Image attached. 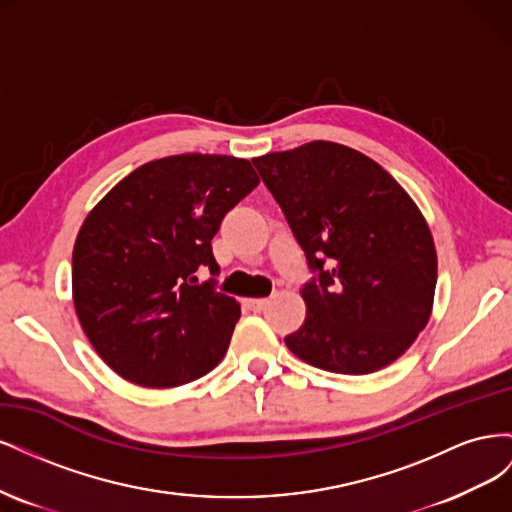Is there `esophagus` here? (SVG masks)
Here are the masks:
<instances>
[{
  "instance_id": "1",
  "label": "esophagus",
  "mask_w": 512,
  "mask_h": 512,
  "mask_svg": "<svg viewBox=\"0 0 512 512\" xmlns=\"http://www.w3.org/2000/svg\"><path fill=\"white\" fill-rule=\"evenodd\" d=\"M269 299H245V305L252 309V312H262L267 307Z\"/></svg>"
}]
</instances>
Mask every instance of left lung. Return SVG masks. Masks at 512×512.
<instances>
[{"instance_id": "8db88e82", "label": "left lung", "mask_w": 512, "mask_h": 512, "mask_svg": "<svg viewBox=\"0 0 512 512\" xmlns=\"http://www.w3.org/2000/svg\"><path fill=\"white\" fill-rule=\"evenodd\" d=\"M252 162L314 273L303 327L284 339L290 352L348 376L391 365L429 322L438 280L414 200L380 164L329 141Z\"/></svg>"}]
</instances>
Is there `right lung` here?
<instances>
[{
    "mask_svg": "<svg viewBox=\"0 0 512 512\" xmlns=\"http://www.w3.org/2000/svg\"><path fill=\"white\" fill-rule=\"evenodd\" d=\"M258 183L247 160L181 153L138 166L89 211L72 252V297L115 374L170 389L222 361L241 307L196 273H220L211 239Z\"/></svg>",
    "mask_w": 512,
    "mask_h": 512,
    "instance_id": "add662e5",
    "label": "right lung"
}]
</instances>
